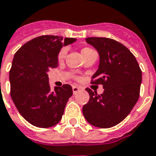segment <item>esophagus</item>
<instances>
[{
	"mask_svg": "<svg viewBox=\"0 0 156 156\" xmlns=\"http://www.w3.org/2000/svg\"><path fill=\"white\" fill-rule=\"evenodd\" d=\"M72 90H73V93L76 94V92H78V91L80 90V87H76V86H74V87H72Z\"/></svg>",
	"mask_w": 156,
	"mask_h": 156,
	"instance_id": "1",
	"label": "esophagus"
}]
</instances>
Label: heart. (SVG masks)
<instances>
[{
	"label": "heart",
	"instance_id": "1",
	"mask_svg": "<svg viewBox=\"0 0 156 156\" xmlns=\"http://www.w3.org/2000/svg\"><path fill=\"white\" fill-rule=\"evenodd\" d=\"M66 53H67V48H63L59 53H58V58L59 60H62L65 58L66 55ZM93 53H96V51L92 49V48H84L81 49V55L83 57H86L87 55H90V54H93Z\"/></svg>",
	"mask_w": 156,
	"mask_h": 156
}]
</instances>
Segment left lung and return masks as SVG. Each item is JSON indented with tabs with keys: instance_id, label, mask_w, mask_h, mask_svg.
I'll use <instances>...</instances> for the list:
<instances>
[{
	"instance_id": "left-lung-1",
	"label": "left lung",
	"mask_w": 156,
	"mask_h": 156,
	"mask_svg": "<svg viewBox=\"0 0 156 156\" xmlns=\"http://www.w3.org/2000/svg\"><path fill=\"white\" fill-rule=\"evenodd\" d=\"M86 41L100 56L91 84H101L104 91L98 95L87 88L90 100L83 106L82 112L91 125L108 129L122 122L136 104L142 71L134 55L118 41L108 37H87Z\"/></svg>"
}]
</instances>
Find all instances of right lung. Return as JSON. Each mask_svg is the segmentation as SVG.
Masks as SVG:
<instances>
[{
    "mask_svg": "<svg viewBox=\"0 0 156 156\" xmlns=\"http://www.w3.org/2000/svg\"><path fill=\"white\" fill-rule=\"evenodd\" d=\"M76 41L44 35L28 41L14 55L9 73L11 97L20 114L34 126L49 128L61 120L72 87L66 84L51 90L48 72L58 66L63 46Z\"/></svg>",
    "mask_w": 156,
    "mask_h": 156,
    "instance_id": "obj_1",
    "label": "right lung"
}]
</instances>
